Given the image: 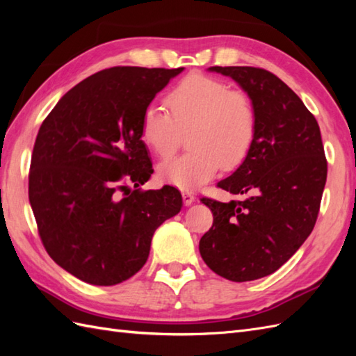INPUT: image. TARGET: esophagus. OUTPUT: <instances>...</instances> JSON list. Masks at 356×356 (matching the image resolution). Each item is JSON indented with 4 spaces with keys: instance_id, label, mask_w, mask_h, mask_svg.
Instances as JSON below:
<instances>
[{
    "instance_id": "esophagus-1",
    "label": "esophagus",
    "mask_w": 356,
    "mask_h": 356,
    "mask_svg": "<svg viewBox=\"0 0 356 356\" xmlns=\"http://www.w3.org/2000/svg\"><path fill=\"white\" fill-rule=\"evenodd\" d=\"M182 197H184V203H185L186 207H190L191 203H194V200H195V195L193 193H190V191H185L182 194Z\"/></svg>"
}]
</instances>
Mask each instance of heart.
Masks as SVG:
<instances>
[{
  "label": "heart",
  "mask_w": 356,
  "mask_h": 356,
  "mask_svg": "<svg viewBox=\"0 0 356 356\" xmlns=\"http://www.w3.org/2000/svg\"><path fill=\"white\" fill-rule=\"evenodd\" d=\"M170 113L149 105L140 118V138L159 157L176 153L182 133L188 134L186 154L159 165L163 182L180 190H194L209 182L220 170L245 161L257 136V113L246 93L226 82L190 74L165 99Z\"/></svg>",
  "instance_id": "1"
}]
</instances>
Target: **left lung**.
<instances>
[{
	"instance_id": "obj_1",
	"label": "left lung",
	"mask_w": 356,
	"mask_h": 356,
	"mask_svg": "<svg viewBox=\"0 0 356 356\" xmlns=\"http://www.w3.org/2000/svg\"><path fill=\"white\" fill-rule=\"evenodd\" d=\"M238 82L255 107L257 136L232 176L217 184L245 200L202 197L213 226L199 251L211 270L231 282L266 277L312 232L327 177L316 119L284 82L259 67H209Z\"/></svg>"
}]
</instances>
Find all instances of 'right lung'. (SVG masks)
<instances>
[{
  "instance_id": "add662e5",
  "label": "right lung",
  "mask_w": 356,
  "mask_h": 356,
  "mask_svg": "<svg viewBox=\"0 0 356 356\" xmlns=\"http://www.w3.org/2000/svg\"><path fill=\"white\" fill-rule=\"evenodd\" d=\"M184 70L111 67L67 92L38 131L29 200L45 251L82 282L113 286L145 264L151 238L182 208L174 186L143 191L153 174L140 118Z\"/></svg>"
}]
</instances>
